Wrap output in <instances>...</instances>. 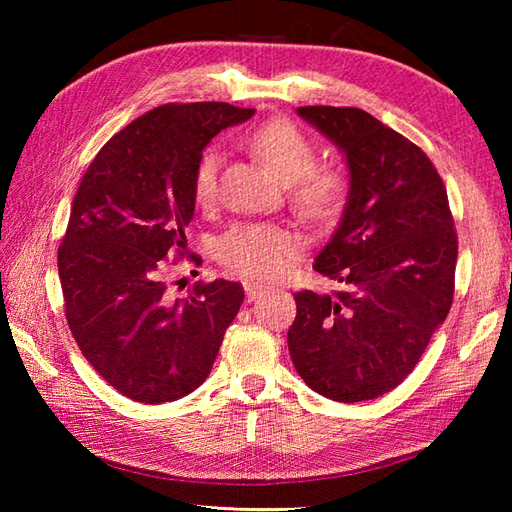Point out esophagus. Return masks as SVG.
Instances as JSON below:
<instances>
[{
	"label": "esophagus",
	"mask_w": 512,
	"mask_h": 512,
	"mask_svg": "<svg viewBox=\"0 0 512 512\" xmlns=\"http://www.w3.org/2000/svg\"><path fill=\"white\" fill-rule=\"evenodd\" d=\"M244 292H246V299L248 301H255L264 295V292H268L266 286L257 284V281H244Z\"/></svg>",
	"instance_id": "34e87169"
}]
</instances>
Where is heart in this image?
<instances>
[{
	"label": "heart",
	"mask_w": 512,
	"mask_h": 512,
	"mask_svg": "<svg viewBox=\"0 0 512 512\" xmlns=\"http://www.w3.org/2000/svg\"><path fill=\"white\" fill-rule=\"evenodd\" d=\"M246 145L262 158L279 180L290 182V198L314 220H328L343 209L347 187L336 171L314 169L317 149L306 134L288 121L266 123L248 136ZM222 156L209 147L193 173V200L206 206L217 195ZM301 239L270 222L235 224L217 239L215 255L233 273L248 279H275L299 255Z\"/></svg>",
	"instance_id": "b5f03b06"
}]
</instances>
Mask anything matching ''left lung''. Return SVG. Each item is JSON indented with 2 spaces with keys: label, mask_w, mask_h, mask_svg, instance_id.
Segmentation results:
<instances>
[{
  "label": "left lung",
  "mask_w": 512,
  "mask_h": 512,
  "mask_svg": "<svg viewBox=\"0 0 512 512\" xmlns=\"http://www.w3.org/2000/svg\"><path fill=\"white\" fill-rule=\"evenodd\" d=\"M299 116L343 151L350 193L314 270L343 290L295 292L288 350L299 376L336 402L396 389L453 303L458 235L427 154L358 107L310 105Z\"/></svg>",
  "instance_id": "left-lung-1"
}]
</instances>
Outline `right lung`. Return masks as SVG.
<instances>
[{"label": "right lung", "instance_id": "1", "mask_svg": "<svg viewBox=\"0 0 512 512\" xmlns=\"http://www.w3.org/2000/svg\"><path fill=\"white\" fill-rule=\"evenodd\" d=\"M253 114L215 101L160 105L107 140L76 189L59 246L65 319L88 363L136 402L198 389L242 306L237 281L173 299L165 273L187 250L202 149Z\"/></svg>", "mask_w": 512, "mask_h": 512}]
</instances>
